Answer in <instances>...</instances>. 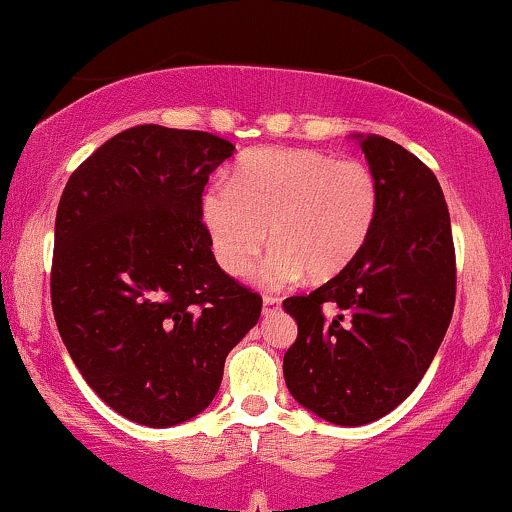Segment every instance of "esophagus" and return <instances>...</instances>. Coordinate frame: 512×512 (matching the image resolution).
<instances>
[{"label":"esophagus","instance_id":"esophagus-1","mask_svg":"<svg viewBox=\"0 0 512 512\" xmlns=\"http://www.w3.org/2000/svg\"><path fill=\"white\" fill-rule=\"evenodd\" d=\"M264 314H271V312H276L278 307H281V300H278V297H274V295H264Z\"/></svg>","mask_w":512,"mask_h":512}]
</instances>
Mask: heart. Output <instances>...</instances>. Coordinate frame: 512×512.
I'll return each mask as SVG.
<instances>
[{"label": "heart", "instance_id": "1", "mask_svg": "<svg viewBox=\"0 0 512 512\" xmlns=\"http://www.w3.org/2000/svg\"><path fill=\"white\" fill-rule=\"evenodd\" d=\"M380 210V181L359 158L319 148H257L229 184L203 196V224L226 274L248 276L269 241L267 288L338 276L364 248Z\"/></svg>", "mask_w": 512, "mask_h": 512}]
</instances>
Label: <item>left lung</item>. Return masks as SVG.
<instances>
[{"label": "left lung", "instance_id": "left-lung-1", "mask_svg": "<svg viewBox=\"0 0 512 512\" xmlns=\"http://www.w3.org/2000/svg\"><path fill=\"white\" fill-rule=\"evenodd\" d=\"M359 146L380 181L371 236L338 276L283 302L297 321L283 357L290 394L349 428L383 418L416 390L456 302L454 236L437 177L385 137L368 134Z\"/></svg>", "mask_w": 512, "mask_h": 512}]
</instances>
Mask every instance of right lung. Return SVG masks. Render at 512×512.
Wrapping results in <instances>:
<instances>
[{"mask_svg":"<svg viewBox=\"0 0 512 512\" xmlns=\"http://www.w3.org/2000/svg\"><path fill=\"white\" fill-rule=\"evenodd\" d=\"M234 148L196 129H125L58 203V333L87 385L148 428L198 416L262 314V297L219 269L203 224L205 184Z\"/></svg>","mask_w":512,"mask_h":512,"instance_id":"add662e5","label":"right lung"}]
</instances>
